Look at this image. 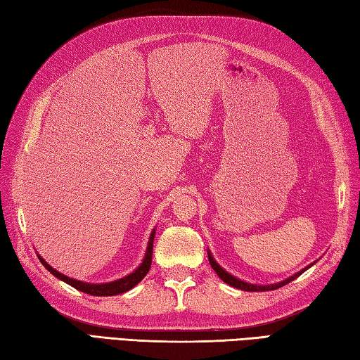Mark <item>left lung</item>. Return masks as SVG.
<instances>
[{"label": "left lung", "instance_id": "obj_1", "mask_svg": "<svg viewBox=\"0 0 360 360\" xmlns=\"http://www.w3.org/2000/svg\"><path fill=\"white\" fill-rule=\"evenodd\" d=\"M208 260H210V264H212V268L216 271V274L219 276L221 281L229 283L230 287L238 288V290H244V291H271V290H277V288H281V287H283V285H287V283H290L291 281H295L296 277H300V276L304 273V271H307L310 266H314V264L316 263V260H315L314 263L307 264L306 268H302L301 271H297V273H295L293 276L287 277L285 281H281V282H277V283H269V285H259V283L244 282V281L238 279V277H235L233 274L227 273V271L224 269V268L221 266V264L214 260V257L212 255V252H210V249H208Z\"/></svg>", "mask_w": 360, "mask_h": 360}]
</instances>
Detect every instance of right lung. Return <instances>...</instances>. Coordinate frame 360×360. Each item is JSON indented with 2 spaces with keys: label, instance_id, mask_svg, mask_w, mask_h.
Segmentation results:
<instances>
[{
  "label": "right lung",
  "instance_id": "1",
  "mask_svg": "<svg viewBox=\"0 0 360 360\" xmlns=\"http://www.w3.org/2000/svg\"><path fill=\"white\" fill-rule=\"evenodd\" d=\"M155 233H157V230L153 229L150 236H148L146 255H144V259H142L139 266L134 269L133 273L127 274L125 277H120V279H117V281H111V282L91 283V282H83V281H78V279H72V277L65 276L63 273H59V271H56L53 266H50V264L46 263L39 254H37V257H39L40 263H42L44 266L49 269L54 277H58L59 281L69 283V285H72L73 288H77L79 291H83V293H87V295H91V296H116V295H120V293H125V291L131 290L133 287H136L138 283L142 279H144L146 274L148 273V269H150V264H152Z\"/></svg>",
  "mask_w": 360,
  "mask_h": 360
}]
</instances>
